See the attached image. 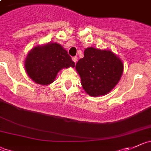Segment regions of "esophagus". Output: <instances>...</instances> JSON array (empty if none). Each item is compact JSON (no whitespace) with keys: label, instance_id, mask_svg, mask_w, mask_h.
Returning <instances> with one entry per match:
<instances>
[{"label":"esophagus","instance_id":"34e87169","mask_svg":"<svg viewBox=\"0 0 151 151\" xmlns=\"http://www.w3.org/2000/svg\"><path fill=\"white\" fill-rule=\"evenodd\" d=\"M72 60L74 63H77V56H74V57H72Z\"/></svg>","mask_w":151,"mask_h":151}]
</instances>
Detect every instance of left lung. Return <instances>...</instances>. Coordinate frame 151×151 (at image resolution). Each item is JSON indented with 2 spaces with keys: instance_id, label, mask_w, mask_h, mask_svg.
Masks as SVG:
<instances>
[{
  "instance_id": "left-lung-1",
  "label": "left lung",
  "mask_w": 151,
  "mask_h": 151,
  "mask_svg": "<svg viewBox=\"0 0 151 151\" xmlns=\"http://www.w3.org/2000/svg\"><path fill=\"white\" fill-rule=\"evenodd\" d=\"M75 68L86 92L98 97L108 94L118 83L124 64L112 50L90 47L85 49L83 58L79 60Z\"/></svg>"
}]
</instances>
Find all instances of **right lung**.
Returning <instances> with one entry per match:
<instances>
[{
    "mask_svg": "<svg viewBox=\"0 0 151 151\" xmlns=\"http://www.w3.org/2000/svg\"><path fill=\"white\" fill-rule=\"evenodd\" d=\"M75 63L60 44L37 45L27 54L24 68L28 77L37 84L50 85L63 68H74Z\"/></svg>",
    "mask_w": 151,
    "mask_h": 151,
    "instance_id": "obj_1",
    "label": "right lung"
}]
</instances>
